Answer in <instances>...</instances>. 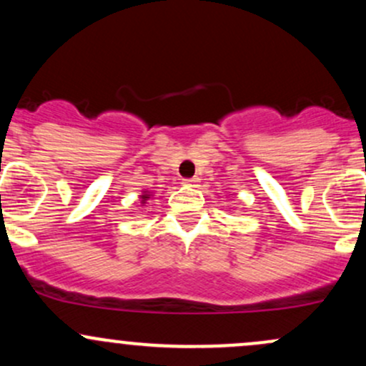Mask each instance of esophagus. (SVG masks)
Segmentation results:
<instances>
[{
	"label": "esophagus",
	"instance_id": "1",
	"mask_svg": "<svg viewBox=\"0 0 366 366\" xmlns=\"http://www.w3.org/2000/svg\"><path fill=\"white\" fill-rule=\"evenodd\" d=\"M197 182H199V179L192 177V179H184V186H189V187H196Z\"/></svg>",
	"mask_w": 366,
	"mask_h": 366
}]
</instances>
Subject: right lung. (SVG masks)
Masks as SVG:
<instances>
[{
	"label": "right lung",
	"mask_w": 366,
	"mask_h": 366,
	"mask_svg": "<svg viewBox=\"0 0 366 366\" xmlns=\"http://www.w3.org/2000/svg\"><path fill=\"white\" fill-rule=\"evenodd\" d=\"M151 196H153V194H151L149 191H142V194L139 196L141 197V204H146V201H148Z\"/></svg>",
	"instance_id": "right-lung-1"
}]
</instances>
